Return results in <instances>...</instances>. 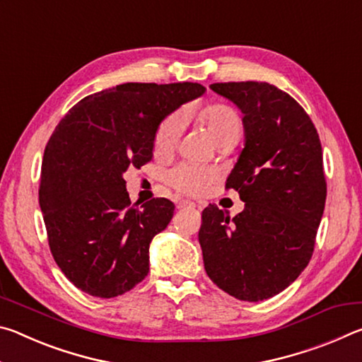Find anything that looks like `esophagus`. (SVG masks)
I'll return each mask as SVG.
<instances>
[{"label": "esophagus", "mask_w": 362, "mask_h": 362, "mask_svg": "<svg viewBox=\"0 0 362 362\" xmlns=\"http://www.w3.org/2000/svg\"><path fill=\"white\" fill-rule=\"evenodd\" d=\"M175 206H177V209H188V207H189V209H192V207H196V204L192 203V201H188V199L177 201Z\"/></svg>", "instance_id": "obj_1"}]
</instances>
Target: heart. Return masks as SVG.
I'll return each instance as SVG.
<instances>
[{
  "label": "heart",
  "instance_id": "heart-1",
  "mask_svg": "<svg viewBox=\"0 0 362 362\" xmlns=\"http://www.w3.org/2000/svg\"><path fill=\"white\" fill-rule=\"evenodd\" d=\"M198 118L212 139L220 145L230 140H238L241 136L243 121L231 107L220 105V103L209 105L201 110ZM183 124H185V116L182 112L169 115L161 121L155 136L156 153H168L174 148L180 139ZM214 179H216V173L212 169L192 166V164H180L169 170L166 175L170 187L187 194H201Z\"/></svg>",
  "mask_w": 362,
  "mask_h": 362
}]
</instances>
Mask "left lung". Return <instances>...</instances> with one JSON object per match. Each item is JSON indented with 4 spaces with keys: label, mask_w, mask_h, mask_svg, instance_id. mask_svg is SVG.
Masks as SVG:
<instances>
[{
    "label": "left lung",
    "mask_w": 362,
    "mask_h": 362,
    "mask_svg": "<svg viewBox=\"0 0 362 362\" xmlns=\"http://www.w3.org/2000/svg\"><path fill=\"white\" fill-rule=\"evenodd\" d=\"M211 89L243 113L246 142L225 187L246 204L235 217L216 204L203 211L204 268L226 293L260 302L291 286L313 255L327 194L320 136L276 86L214 83Z\"/></svg>",
    "instance_id": "8db88e82"
}]
</instances>
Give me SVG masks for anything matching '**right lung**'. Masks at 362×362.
<instances>
[{"label": "right lung", "instance_id": "obj_1", "mask_svg": "<svg viewBox=\"0 0 362 362\" xmlns=\"http://www.w3.org/2000/svg\"><path fill=\"white\" fill-rule=\"evenodd\" d=\"M204 93L198 83H126L60 119L42 158L40 206L54 260L78 289L112 298L148 274L150 243L174 204L131 206L122 174L148 163L161 121Z\"/></svg>", "mask_w": 362, "mask_h": 362}]
</instances>
